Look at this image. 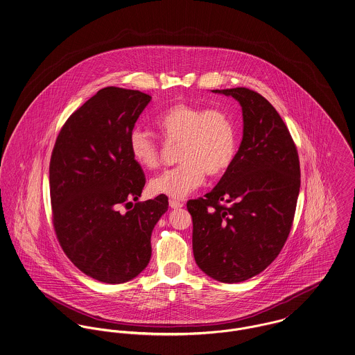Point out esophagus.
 Segmentation results:
<instances>
[{"mask_svg": "<svg viewBox=\"0 0 355 355\" xmlns=\"http://www.w3.org/2000/svg\"><path fill=\"white\" fill-rule=\"evenodd\" d=\"M169 206H171V209H180L184 206V203L180 200H176V199H169Z\"/></svg>", "mask_w": 355, "mask_h": 355, "instance_id": "34e87169", "label": "esophagus"}]
</instances>
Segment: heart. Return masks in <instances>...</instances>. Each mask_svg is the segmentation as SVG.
<instances>
[{"label":"heart","mask_w":355,"mask_h":355,"mask_svg":"<svg viewBox=\"0 0 355 355\" xmlns=\"http://www.w3.org/2000/svg\"><path fill=\"white\" fill-rule=\"evenodd\" d=\"M156 125L168 140L180 141V164L150 180L149 189L155 195L184 199L203 184L206 173L222 176L236 160V122L223 109L175 103L157 116ZM129 150L133 160L145 169H153L160 162L159 144L140 128L129 135Z\"/></svg>","instance_id":"obj_1"}]
</instances>
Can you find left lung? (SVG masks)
I'll return each instance as SVG.
<instances>
[{
    "label": "left lung",
    "mask_w": 355,
    "mask_h": 355,
    "mask_svg": "<svg viewBox=\"0 0 355 355\" xmlns=\"http://www.w3.org/2000/svg\"><path fill=\"white\" fill-rule=\"evenodd\" d=\"M239 102L243 136L230 169L205 198L187 202L198 266L220 283H241L279 256L300 191L296 145L276 109L246 87L213 90Z\"/></svg>",
    "instance_id": "obj_1"
}]
</instances>
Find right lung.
I'll list each match as a JSON object with an SVG mask.
<instances>
[{
    "instance_id": "add662e5",
    "label": "right lung",
    "mask_w": 355,
    "mask_h": 355,
    "mask_svg": "<svg viewBox=\"0 0 355 355\" xmlns=\"http://www.w3.org/2000/svg\"><path fill=\"white\" fill-rule=\"evenodd\" d=\"M150 99L139 90H99L66 121L52 150L58 241L79 270L102 283H126L141 273L152 230L168 210L164 195L137 202L145 175L129 150V135Z\"/></svg>"
}]
</instances>
